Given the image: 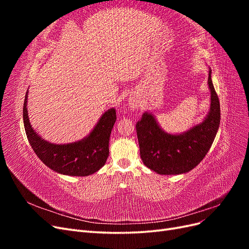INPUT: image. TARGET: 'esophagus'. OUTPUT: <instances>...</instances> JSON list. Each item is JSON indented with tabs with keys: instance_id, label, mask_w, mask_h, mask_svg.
I'll list each match as a JSON object with an SVG mask.
<instances>
[{
	"instance_id": "1",
	"label": "esophagus",
	"mask_w": 249,
	"mask_h": 249,
	"mask_svg": "<svg viewBox=\"0 0 249 249\" xmlns=\"http://www.w3.org/2000/svg\"><path fill=\"white\" fill-rule=\"evenodd\" d=\"M127 106H129L130 110L135 111V110H137L139 107V102L136 97H130L129 102H127Z\"/></svg>"
}]
</instances>
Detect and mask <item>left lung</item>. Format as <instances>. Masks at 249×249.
I'll return each mask as SVG.
<instances>
[{
    "label": "left lung",
    "instance_id": "1",
    "mask_svg": "<svg viewBox=\"0 0 249 249\" xmlns=\"http://www.w3.org/2000/svg\"><path fill=\"white\" fill-rule=\"evenodd\" d=\"M210 109L202 122L178 134L164 131L150 111L136 124L143 164L159 175H182L196 167L206 157L220 124V104L209 69Z\"/></svg>",
    "mask_w": 249,
    "mask_h": 249
}]
</instances>
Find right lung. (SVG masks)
<instances>
[{"label": "right lung", "mask_w": 249, "mask_h": 249, "mask_svg": "<svg viewBox=\"0 0 249 249\" xmlns=\"http://www.w3.org/2000/svg\"><path fill=\"white\" fill-rule=\"evenodd\" d=\"M28 90L25 96L22 119L29 143L37 157L49 168L60 175L87 177L99 171L109 156L110 134L116 122V110L104 112L86 137L64 144H57L43 139L30 123L28 114Z\"/></svg>", "instance_id": "add662e5"}]
</instances>
